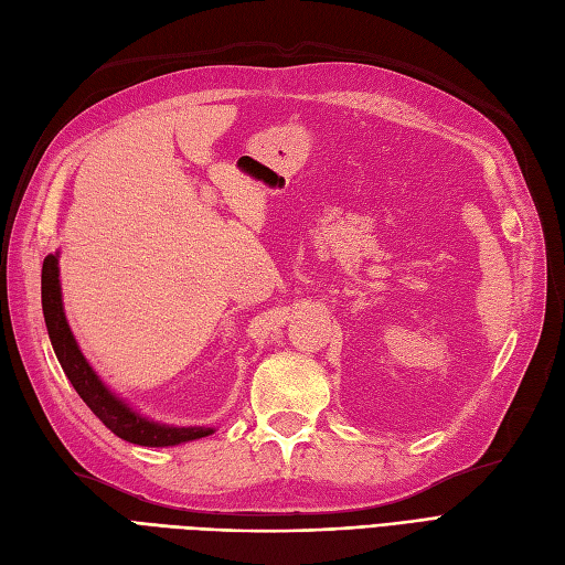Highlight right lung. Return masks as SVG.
<instances>
[{"label":"right lung","instance_id":"right-lung-1","mask_svg":"<svg viewBox=\"0 0 565 565\" xmlns=\"http://www.w3.org/2000/svg\"><path fill=\"white\" fill-rule=\"evenodd\" d=\"M42 312H45L52 349L68 382L74 384L78 396L88 403V408L117 437L138 446H177L183 441L202 439L214 431L212 427H173L152 423L148 417L136 413L131 406H126L124 398L109 392L105 382L97 377L88 360L81 353L66 322L60 284V253L47 255L45 265H42Z\"/></svg>","mask_w":565,"mask_h":565}]
</instances>
